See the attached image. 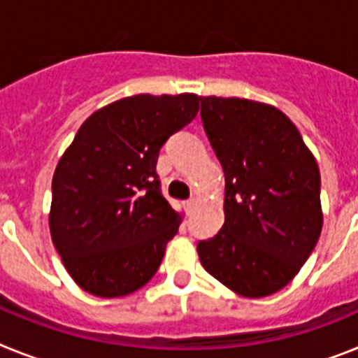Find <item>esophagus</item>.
Returning <instances> with one entry per match:
<instances>
[{
	"label": "esophagus",
	"instance_id": "esophagus-1",
	"mask_svg": "<svg viewBox=\"0 0 358 358\" xmlns=\"http://www.w3.org/2000/svg\"><path fill=\"white\" fill-rule=\"evenodd\" d=\"M183 207H185V210H187V213L191 214L192 210H194V207H196V200H194V198H191V200L183 201Z\"/></svg>",
	"mask_w": 358,
	"mask_h": 358
}]
</instances>
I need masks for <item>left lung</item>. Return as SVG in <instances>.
<instances>
[{
    "instance_id": "8db88e82",
    "label": "left lung",
    "mask_w": 358,
    "mask_h": 358,
    "mask_svg": "<svg viewBox=\"0 0 358 358\" xmlns=\"http://www.w3.org/2000/svg\"><path fill=\"white\" fill-rule=\"evenodd\" d=\"M201 122L225 173V223L198 241L207 272L245 297L285 288L322 229L321 173L287 115L247 99L200 97Z\"/></svg>"
}]
</instances>
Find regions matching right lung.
Returning <instances> with one entry per match:
<instances>
[{
	"label": "right lung",
	"instance_id": "obj_1",
	"mask_svg": "<svg viewBox=\"0 0 358 358\" xmlns=\"http://www.w3.org/2000/svg\"><path fill=\"white\" fill-rule=\"evenodd\" d=\"M200 97L135 95L79 127L52 180L50 232L73 281L122 297L157 273L180 214L162 194V145L196 117Z\"/></svg>",
	"mask_w": 358,
	"mask_h": 358
}]
</instances>
